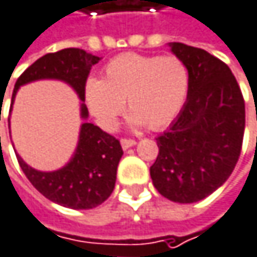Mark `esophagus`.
<instances>
[{"label": "esophagus", "mask_w": 257, "mask_h": 257, "mask_svg": "<svg viewBox=\"0 0 257 257\" xmlns=\"http://www.w3.org/2000/svg\"><path fill=\"white\" fill-rule=\"evenodd\" d=\"M133 145H136V141H135V139H127V138H122V139H121V147H122V150H128V148L133 147Z\"/></svg>", "instance_id": "1"}]
</instances>
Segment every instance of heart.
<instances>
[{
	"label": "heart",
	"mask_w": 257,
	"mask_h": 257,
	"mask_svg": "<svg viewBox=\"0 0 257 257\" xmlns=\"http://www.w3.org/2000/svg\"><path fill=\"white\" fill-rule=\"evenodd\" d=\"M189 91L190 73L178 57L124 54L106 64L103 79L86 80L85 101L107 132L116 127L125 100L132 125L160 130L181 112Z\"/></svg>",
	"instance_id": "1"
}]
</instances>
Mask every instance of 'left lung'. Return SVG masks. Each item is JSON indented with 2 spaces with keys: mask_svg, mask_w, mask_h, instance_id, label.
I'll use <instances>...</instances> for the list:
<instances>
[{
  "mask_svg": "<svg viewBox=\"0 0 257 257\" xmlns=\"http://www.w3.org/2000/svg\"><path fill=\"white\" fill-rule=\"evenodd\" d=\"M187 65L190 91L177 119L156 141L150 168L154 187L178 203H193L229 178L241 154L245 104L230 68L203 49L169 43Z\"/></svg>",
  "mask_w": 257,
  "mask_h": 257,
  "instance_id": "left-lung-1",
  "label": "left lung"
}]
</instances>
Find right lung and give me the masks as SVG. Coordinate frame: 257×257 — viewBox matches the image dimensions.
Returning <instances> with one entry per match:
<instances>
[{
	"label": "right lung",
	"instance_id": "add662e5",
	"mask_svg": "<svg viewBox=\"0 0 257 257\" xmlns=\"http://www.w3.org/2000/svg\"><path fill=\"white\" fill-rule=\"evenodd\" d=\"M100 57L83 49L68 48L46 54L31 64L16 80L12 106L18 89L40 79H58L68 83L85 101V83L91 67ZM80 116L88 118V109L80 103ZM10 128V119H9ZM122 156L118 139L100 127L83 122L79 133L77 148L64 168L54 172H42L28 166L19 156L18 162L30 183L49 200L71 209H91L103 203L115 189L116 168Z\"/></svg>",
	"mask_w": 257,
	"mask_h": 257
}]
</instances>
